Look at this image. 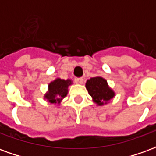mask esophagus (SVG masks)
I'll list each match as a JSON object with an SVG mask.
<instances>
[{
    "instance_id": "1",
    "label": "esophagus",
    "mask_w": 156,
    "mask_h": 156,
    "mask_svg": "<svg viewBox=\"0 0 156 156\" xmlns=\"http://www.w3.org/2000/svg\"><path fill=\"white\" fill-rule=\"evenodd\" d=\"M75 83H78V84H83V78H78L75 79Z\"/></svg>"
}]
</instances>
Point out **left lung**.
I'll list each match as a JSON object with an SVG mask.
<instances>
[{"label":"left lung","instance_id":"obj_1","mask_svg":"<svg viewBox=\"0 0 156 156\" xmlns=\"http://www.w3.org/2000/svg\"><path fill=\"white\" fill-rule=\"evenodd\" d=\"M86 88L93 98V101L99 106L108 104L115 95V92L108 87L107 81L102 77H94L88 79L86 83Z\"/></svg>","mask_w":156,"mask_h":156}]
</instances>
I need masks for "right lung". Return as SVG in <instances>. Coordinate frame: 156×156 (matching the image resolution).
Returning a JSON list of instances; mask_svg holds the SVG:
<instances>
[{
	"label": "right lung",
	"instance_id": "obj_1",
	"mask_svg": "<svg viewBox=\"0 0 156 156\" xmlns=\"http://www.w3.org/2000/svg\"><path fill=\"white\" fill-rule=\"evenodd\" d=\"M72 83H73L70 79L64 80L56 78L54 81L48 84V91L44 95V98L51 104H60L62 98L68 94V86Z\"/></svg>",
	"mask_w": 156,
	"mask_h": 156
}]
</instances>
